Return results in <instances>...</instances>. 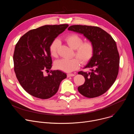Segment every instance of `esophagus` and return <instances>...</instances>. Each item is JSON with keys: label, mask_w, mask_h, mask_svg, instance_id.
<instances>
[{"label": "esophagus", "mask_w": 134, "mask_h": 134, "mask_svg": "<svg viewBox=\"0 0 134 134\" xmlns=\"http://www.w3.org/2000/svg\"><path fill=\"white\" fill-rule=\"evenodd\" d=\"M75 76L74 74L69 73V74H67V77H72V76Z\"/></svg>", "instance_id": "esophagus-1"}]
</instances>
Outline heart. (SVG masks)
<instances>
[{
	"instance_id": "obj_1",
	"label": "heart",
	"mask_w": 134,
	"mask_h": 134,
	"mask_svg": "<svg viewBox=\"0 0 134 134\" xmlns=\"http://www.w3.org/2000/svg\"><path fill=\"white\" fill-rule=\"evenodd\" d=\"M65 40L70 48L75 50V55L80 61L77 58L60 59L54 63V66L57 69L69 72L79 68L80 62L82 64H85L92 58L94 54V47L90 41L83 42L82 38L76 34L68 35L65 37ZM60 44V40L57 39L52 41L49 46V51L52 57L58 56V50Z\"/></svg>"
}]
</instances>
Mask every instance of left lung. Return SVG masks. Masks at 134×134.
<instances>
[{"label": "left lung", "instance_id": "1", "mask_svg": "<svg viewBox=\"0 0 134 134\" xmlns=\"http://www.w3.org/2000/svg\"><path fill=\"white\" fill-rule=\"evenodd\" d=\"M68 30L83 34L94 47L92 58L84 67L90 71L78 72L85 79L78 91L88 98L100 96L113 85L118 74L120 58L116 43L109 34L97 26L75 25Z\"/></svg>", "mask_w": 134, "mask_h": 134}]
</instances>
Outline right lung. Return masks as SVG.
<instances>
[{
	"mask_svg": "<svg viewBox=\"0 0 134 134\" xmlns=\"http://www.w3.org/2000/svg\"><path fill=\"white\" fill-rule=\"evenodd\" d=\"M68 26V24L44 25L29 31L16 44L13 55L14 71L22 87L32 96L50 98L57 92L66 73L51 70L49 46L52 41Z\"/></svg>",
	"mask_w": 134,
	"mask_h": 134,
	"instance_id": "right-lung-1",
	"label": "right lung"
}]
</instances>
